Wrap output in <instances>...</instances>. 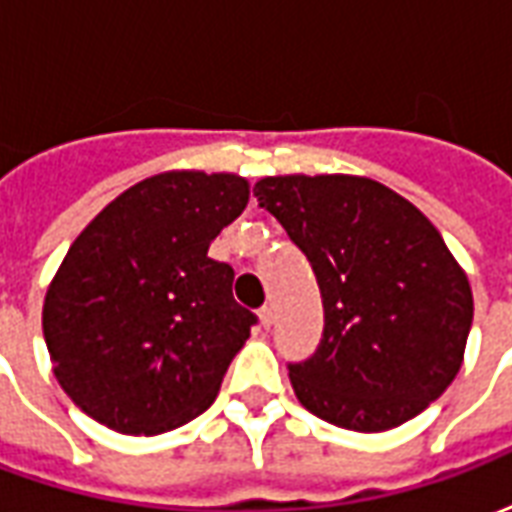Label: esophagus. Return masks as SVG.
I'll return each instance as SVG.
<instances>
[{
  "instance_id": "esophagus-1",
  "label": "esophagus",
  "mask_w": 512,
  "mask_h": 512,
  "mask_svg": "<svg viewBox=\"0 0 512 512\" xmlns=\"http://www.w3.org/2000/svg\"><path fill=\"white\" fill-rule=\"evenodd\" d=\"M257 315H260V326H263V329H271V323H274V312H271V307H260V312H257Z\"/></svg>"
}]
</instances>
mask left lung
<instances>
[{
	"label": "left lung",
	"mask_w": 512,
	"mask_h": 512,
	"mask_svg": "<svg viewBox=\"0 0 512 512\" xmlns=\"http://www.w3.org/2000/svg\"><path fill=\"white\" fill-rule=\"evenodd\" d=\"M252 191L321 288V343L288 365L301 406L359 433L425 411L458 376L474 315L469 279L439 230L370 178L279 175Z\"/></svg>",
	"instance_id": "obj_1"
}]
</instances>
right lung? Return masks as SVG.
Masks as SVG:
<instances>
[{"label":"right lung","instance_id":"obj_1","mask_svg":"<svg viewBox=\"0 0 512 512\" xmlns=\"http://www.w3.org/2000/svg\"><path fill=\"white\" fill-rule=\"evenodd\" d=\"M238 175L164 172L87 224L43 304L54 376L87 417L128 436L180 428L211 406L257 323L233 268L208 257L241 216Z\"/></svg>","mask_w":512,"mask_h":512}]
</instances>
